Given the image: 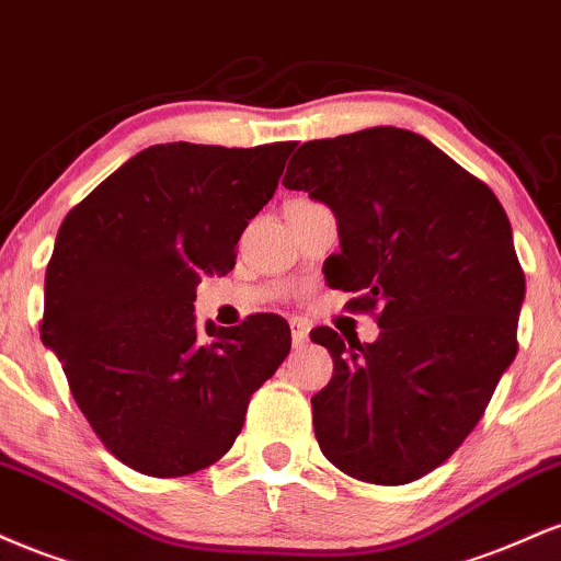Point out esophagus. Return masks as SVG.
I'll return each mask as SVG.
<instances>
[{"label":"esophagus","mask_w":561,"mask_h":561,"mask_svg":"<svg viewBox=\"0 0 561 561\" xmlns=\"http://www.w3.org/2000/svg\"><path fill=\"white\" fill-rule=\"evenodd\" d=\"M291 339H294V346L296 348H305V344L309 341L307 322H301V320H294L291 322Z\"/></svg>","instance_id":"esophagus-1"}]
</instances>
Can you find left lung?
Instances as JSON below:
<instances>
[{
    "mask_svg": "<svg viewBox=\"0 0 561 561\" xmlns=\"http://www.w3.org/2000/svg\"><path fill=\"white\" fill-rule=\"evenodd\" d=\"M283 186L339 217L325 280L380 328L373 344L309 333L333 357L312 397L320 449L365 483H412L462 446L517 354L525 273L510 217L483 181L391 125L301 144Z\"/></svg>",
    "mask_w": 561,
    "mask_h": 561,
    "instance_id": "left-lung-1",
    "label": "left lung"
}]
</instances>
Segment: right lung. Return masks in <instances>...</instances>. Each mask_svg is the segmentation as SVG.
<instances>
[{
	"instance_id": "right-lung-1",
	"label": "right lung",
	"mask_w": 561,
	"mask_h": 561,
	"mask_svg": "<svg viewBox=\"0 0 561 561\" xmlns=\"http://www.w3.org/2000/svg\"><path fill=\"white\" fill-rule=\"evenodd\" d=\"M296 141L157 144L104 178L59 226L42 341L112 457L151 478L204 470L233 446L252 393L291 352L278 314L199 331L202 275L236 265Z\"/></svg>"
}]
</instances>
